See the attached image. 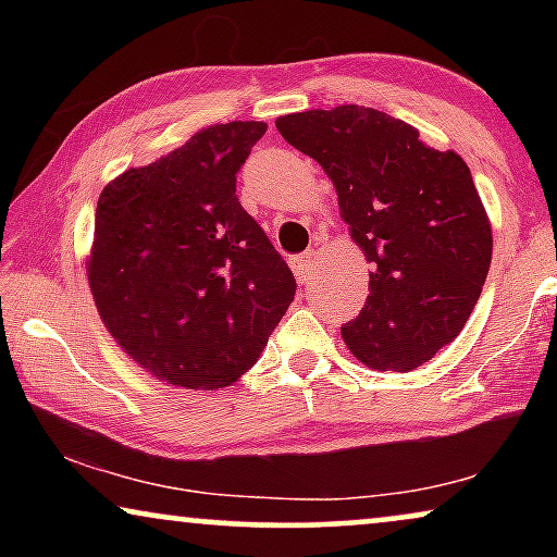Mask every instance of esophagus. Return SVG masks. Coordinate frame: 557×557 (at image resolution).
<instances>
[{"instance_id": "esophagus-1", "label": "esophagus", "mask_w": 557, "mask_h": 557, "mask_svg": "<svg viewBox=\"0 0 557 557\" xmlns=\"http://www.w3.org/2000/svg\"><path fill=\"white\" fill-rule=\"evenodd\" d=\"M294 276L299 284H307V281L314 276V250H307V253H299L292 258Z\"/></svg>"}]
</instances>
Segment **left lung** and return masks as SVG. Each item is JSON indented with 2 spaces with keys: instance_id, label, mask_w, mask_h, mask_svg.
I'll list each match as a JSON object with an SVG mask.
<instances>
[{
  "instance_id": "left-lung-1",
  "label": "left lung",
  "mask_w": 557,
  "mask_h": 557,
  "mask_svg": "<svg viewBox=\"0 0 557 557\" xmlns=\"http://www.w3.org/2000/svg\"><path fill=\"white\" fill-rule=\"evenodd\" d=\"M276 128L330 174L375 265L360 317L342 326L347 347L375 370L421 368L459 337L490 273L492 227L467 162L364 106L288 113Z\"/></svg>"
}]
</instances>
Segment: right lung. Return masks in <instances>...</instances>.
<instances>
[{
  "mask_svg": "<svg viewBox=\"0 0 557 557\" xmlns=\"http://www.w3.org/2000/svg\"><path fill=\"white\" fill-rule=\"evenodd\" d=\"M263 134V121L202 128L98 197L88 258L98 314L132 360L170 385L235 383L294 301L292 269L235 195Z\"/></svg>",
  "mask_w": 557,
  "mask_h": 557,
  "instance_id": "obj_1",
  "label": "right lung"
}]
</instances>
